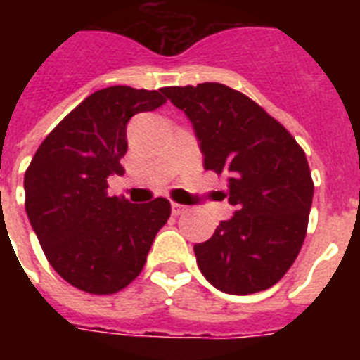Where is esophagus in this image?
Returning a JSON list of instances; mask_svg holds the SVG:
<instances>
[{"instance_id":"34e87169","label":"esophagus","mask_w":360,"mask_h":360,"mask_svg":"<svg viewBox=\"0 0 360 360\" xmlns=\"http://www.w3.org/2000/svg\"><path fill=\"white\" fill-rule=\"evenodd\" d=\"M186 211H187V205H182V203H176V202L171 203V212H173V216H180Z\"/></svg>"}]
</instances>
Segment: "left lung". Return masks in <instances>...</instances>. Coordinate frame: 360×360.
I'll list each match as a JSON object with an SVG mask.
<instances>
[{
    "label": "left lung",
    "instance_id": "obj_1",
    "mask_svg": "<svg viewBox=\"0 0 360 360\" xmlns=\"http://www.w3.org/2000/svg\"><path fill=\"white\" fill-rule=\"evenodd\" d=\"M165 97L193 122L203 167L229 176L236 212L195 245L212 287L247 295L287 274L307 236L314 182L303 148L252 98L219 82L167 86Z\"/></svg>",
    "mask_w": 360,
    "mask_h": 360
}]
</instances>
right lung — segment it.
I'll return each instance as SVG.
<instances>
[{
  "mask_svg": "<svg viewBox=\"0 0 360 360\" xmlns=\"http://www.w3.org/2000/svg\"><path fill=\"white\" fill-rule=\"evenodd\" d=\"M164 88L110 86L73 108L46 135L25 171V207L44 256L72 287L95 295L122 290L141 274L171 203L108 196L122 174L126 126L165 103Z\"/></svg>",
  "mask_w": 360,
  "mask_h": 360,
  "instance_id": "right-lung-1",
  "label": "right lung"
}]
</instances>
